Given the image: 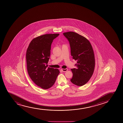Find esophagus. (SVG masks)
<instances>
[{
  "label": "esophagus",
  "mask_w": 123,
  "mask_h": 123,
  "mask_svg": "<svg viewBox=\"0 0 123 123\" xmlns=\"http://www.w3.org/2000/svg\"><path fill=\"white\" fill-rule=\"evenodd\" d=\"M68 70V69H61V71H62V72H66Z\"/></svg>",
  "instance_id": "34e87169"
}]
</instances>
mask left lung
I'll list each match as a JSON object with an SVG mask.
<instances>
[{
	"label": "left lung",
	"instance_id": "obj_1",
	"mask_svg": "<svg viewBox=\"0 0 123 123\" xmlns=\"http://www.w3.org/2000/svg\"><path fill=\"white\" fill-rule=\"evenodd\" d=\"M63 34L69 42L72 58L77 61L76 68L71 69L73 73L71 81L76 86H83L94 72L95 58L92 47L87 38L78 33L70 31Z\"/></svg>",
	"mask_w": 123,
	"mask_h": 123
}]
</instances>
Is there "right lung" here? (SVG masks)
I'll return each instance as SVG.
<instances>
[{
	"instance_id": "right-lung-1",
	"label": "right lung",
	"mask_w": 123,
	"mask_h": 123,
	"mask_svg": "<svg viewBox=\"0 0 123 123\" xmlns=\"http://www.w3.org/2000/svg\"><path fill=\"white\" fill-rule=\"evenodd\" d=\"M59 34H47L32 40L28 47L26 60L28 73L34 83L46 90L54 85L59 70L48 68L53 41Z\"/></svg>"
}]
</instances>
